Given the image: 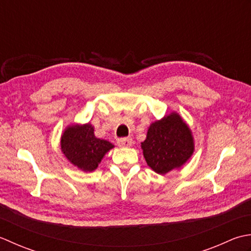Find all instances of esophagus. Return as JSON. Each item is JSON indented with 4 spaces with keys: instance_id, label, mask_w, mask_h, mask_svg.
<instances>
[{
    "instance_id": "obj_1",
    "label": "esophagus",
    "mask_w": 251,
    "mask_h": 251,
    "mask_svg": "<svg viewBox=\"0 0 251 251\" xmlns=\"http://www.w3.org/2000/svg\"><path fill=\"white\" fill-rule=\"evenodd\" d=\"M132 140L129 137H125V139H119L117 141V144L120 147H130L132 145Z\"/></svg>"
}]
</instances>
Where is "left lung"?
Listing matches in <instances>:
<instances>
[{
    "label": "left lung",
    "mask_w": 251,
    "mask_h": 251,
    "mask_svg": "<svg viewBox=\"0 0 251 251\" xmlns=\"http://www.w3.org/2000/svg\"><path fill=\"white\" fill-rule=\"evenodd\" d=\"M141 148L147 165L163 176L186 163L195 151V142L190 126L173 111L151 122Z\"/></svg>",
    "instance_id": "1"
}]
</instances>
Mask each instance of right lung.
I'll use <instances>...</instances> for the list:
<instances>
[{
  "label": "right lung",
  "mask_w": 251,
  "mask_h": 251,
  "mask_svg": "<svg viewBox=\"0 0 251 251\" xmlns=\"http://www.w3.org/2000/svg\"><path fill=\"white\" fill-rule=\"evenodd\" d=\"M114 147L110 142L95 136L94 126L90 122L68 126L60 137L61 152L70 163L84 172L96 170L104 156Z\"/></svg>",
  "instance_id": "right-lung-1"
}]
</instances>
